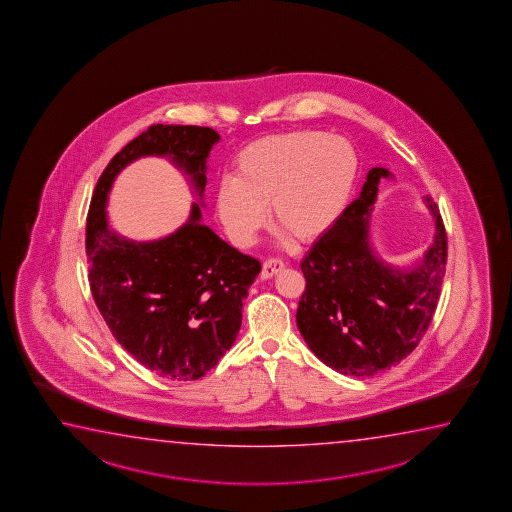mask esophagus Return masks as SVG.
Instances as JSON below:
<instances>
[{
	"instance_id": "obj_1",
	"label": "esophagus",
	"mask_w": 512,
	"mask_h": 512,
	"mask_svg": "<svg viewBox=\"0 0 512 512\" xmlns=\"http://www.w3.org/2000/svg\"><path fill=\"white\" fill-rule=\"evenodd\" d=\"M285 268L284 262L278 259H268L264 262V266H262V271H260V278L262 280H268L271 276H275L278 271H282Z\"/></svg>"
}]
</instances>
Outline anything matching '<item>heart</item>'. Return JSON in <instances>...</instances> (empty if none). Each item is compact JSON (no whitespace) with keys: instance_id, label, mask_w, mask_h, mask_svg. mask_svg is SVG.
Segmentation results:
<instances>
[{"instance_id":"b5f03b06","label":"heart","mask_w":512,"mask_h":512,"mask_svg":"<svg viewBox=\"0 0 512 512\" xmlns=\"http://www.w3.org/2000/svg\"><path fill=\"white\" fill-rule=\"evenodd\" d=\"M358 177L353 143L317 129L273 134L246 145L232 161V179L214 189V213L239 248L271 220L299 243L328 234L346 211Z\"/></svg>"}]
</instances>
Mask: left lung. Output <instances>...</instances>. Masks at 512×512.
I'll use <instances>...</instances> for the list:
<instances>
[{
	"instance_id": "8db88e82",
	"label": "left lung",
	"mask_w": 512,
	"mask_h": 512,
	"mask_svg": "<svg viewBox=\"0 0 512 512\" xmlns=\"http://www.w3.org/2000/svg\"><path fill=\"white\" fill-rule=\"evenodd\" d=\"M386 177H392L386 168H372L360 197L301 262L307 287L296 312L299 333L321 362L356 378L394 367L418 346L438 305L447 264V234L431 197L424 202L436 232L424 259L399 269L372 250V205Z\"/></svg>"
}]
</instances>
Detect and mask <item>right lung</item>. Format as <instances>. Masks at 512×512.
Returning a JSON list of instances; mask_svg holds the SVG:
<instances>
[{
	"label": "right lung",
	"mask_w": 512,
	"mask_h": 512,
	"mask_svg": "<svg viewBox=\"0 0 512 512\" xmlns=\"http://www.w3.org/2000/svg\"><path fill=\"white\" fill-rule=\"evenodd\" d=\"M218 142L211 127L150 126L111 159L88 209V282L95 305L127 353L172 381L202 378L232 347L260 262L202 225L198 204L170 236L136 243L110 230L106 202L120 170L143 156L172 159L204 197L205 163Z\"/></svg>",
	"instance_id": "right-lung-1"
}]
</instances>
